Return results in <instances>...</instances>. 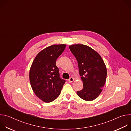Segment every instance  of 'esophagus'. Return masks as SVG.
I'll return each mask as SVG.
<instances>
[{
    "mask_svg": "<svg viewBox=\"0 0 131 131\" xmlns=\"http://www.w3.org/2000/svg\"><path fill=\"white\" fill-rule=\"evenodd\" d=\"M74 81V78L73 77H70L69 79H68V82L71 83V82H72L73 81Z\"/></svg>",
    "mask_w": 131,
    "mask_h": 131,
    "instance_id": "1",
    "label": "esophagus"
}]
</instances>
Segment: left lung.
<instances>
[{
	"mask_svg": "<svg viewBox=\"0 0 131 131\" xmlns=\"http://www.w3.org/2000/svg\"><path fill=\"white\" fill-rule=\"evenodd\" d=\"M76 58L83 88L77 94L86 101L96 99L101 94L107 77V69L101 55L91 47L82 44L69 46Z\"/></svg>",
	"mask_w": 131,
	"mask_h": 131,
	"instance_id": "1",
	"label": "left lung"
}]
</instances>
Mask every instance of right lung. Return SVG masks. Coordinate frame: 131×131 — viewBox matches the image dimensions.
<instances>
[{"instance_id":"obj_1","label":"right lung","mask_w":131,"mask_h":131,"mask_svg":"<svg viewBox=\"0 0 131 131\" xmlns=\"http://www.w3.org/2000/svg\"><path fill=\"white\" fill-rule=\"evenodd\" d=\"M66 45H53L36 55L29 70V81L36 95L45 103H50L60 95L65 80L60 78L56 60Z\"/></svg>"}]
</instances>
